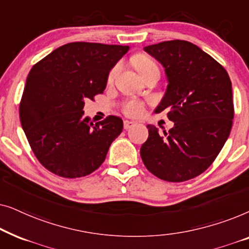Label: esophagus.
Instances as JSON below:
<instances>
[{"mask_svg": "<svg viewBox=\"0 0 249 249\" xmlns=\"http://www.w3.org/2000/svg\"><path fill=\"white\" fill-rule=\"evenodd\" d=\"M136 124L134 121H129V120H125L124 122V129H130V128H132L134 127Z\"/></svg>", "mask_w": 249, "mask_h": 249, "instance_id": "obj_1", "label": "esophagus"}]
</instances>
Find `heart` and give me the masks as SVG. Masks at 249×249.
<instances>
[{"label":"heart","instance_id":"heart-1","mask_svg":"<svg viewBox=\"0 0 249 249\" xmlns=\"http://www.w3.org/2000/svg\"><path fill=\"white\" fill-rule=\"evenodd\" d=\"M132 63H134V67L136 70L138 71L139 73L144 74L151 70H159L156 63L153 61L151 57L145 55V54H137V55L134 56L132 59ZM119 71V66H115L113 69L111 70V72L108 73L107 80L111 81L113 80L115 74L118 73ZM124 111L127 115H131V117H137V115L142 114V111H144V105H142V102L138 101H129L124 105Z\"/></svg>","mask_w":249,"mask_h":249}]
</instances>
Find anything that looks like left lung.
I'll return each instance as SVG.
<instances>
[{
  "label": "left lung",
  "instance_id": "1",
  "mask_svg": "<svg viewBox=\"0 0 249 249\" xmlns=\"http://www.w3.org/2000/svg\"><path fill=\"white\" fill-rule=\"evenodd\" d=\"M144 51L162 64L168 80L154 112L166 110L175 125L162 135L147 124L142 160L160 179L186 181L212 164L229 137L233 119L231 80L219 62L186 40H166Z\"/></svg>",
  "mask_w": 249,
  "mask_h": 249
}]
</instances>
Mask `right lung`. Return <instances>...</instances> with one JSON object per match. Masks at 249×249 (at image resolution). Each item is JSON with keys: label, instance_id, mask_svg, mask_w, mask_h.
Masks as SVG:
<instances>
[{"label": "right lung", "instance_id": "right-lung-1", "mask_svg": "<svg viewBox=\"0 0 249 249\" xmlns=\"http://www.w3.org/2000/svg\"><path fill=\"white\" fill-rule=\"evenodd\" d=\"M129 46L76 42L57 47L29 71L20 102V121L37 160L63 178L100 168L124 121L110 115L93 124L85 100L103 93L107 77Z\"/></svg>", "mask_w": 249, "mask_h": 249}]
</instances>
